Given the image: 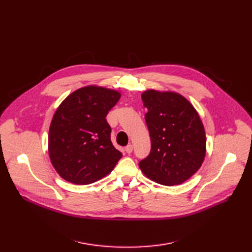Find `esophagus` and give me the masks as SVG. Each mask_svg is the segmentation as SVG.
Listing matches in <instances>:
<instances>
[{
    "mask_svg": "<svg viewBox=\"0 0 252 252\" xmlns=\"http://www.w3.org/2000/svg\"><path fill=\"white\" fill-rule=\"evenodd\" d=\"M125 150H126V152L127 153V154H129V153H131L133 152V145H127V146L125 148Z\"/></svg>",
    "mask_w": 252,
    "mask_h": 252,
    "instance_id": "34e87169",
    "label": "esophagus"
}]
</instances>
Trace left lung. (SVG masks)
Returning <instances> with one entry per match:
<instances>
[{"label":"left lung","instance_id":"left-lung-1","mask_svg":"<svg viewBox=\"0 0 252 252\" xmlns=\"http://www.w3.org/2000/svg\"><path fill=\"white\" fill-rule=\"evenodd\" d=\"M151 139V150L139 162L144 175L171 186L187 181L200 168L205 156V131L192 104L170 92L149 90L142 94Z\"/></svg>","mask_w":252,"mask_h":252}]
</instances>
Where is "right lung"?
Segmentation results:
<instances>
[{
  "label": "right lung",
  "instance_id": "1",
  "mask_svg": "<svg viewBox=\"0 0 252 252\" xmlns=\"http://www.w3.org/2000/svg\"><path fill=\"white\" fill-rule=\"evenodd\" d=\"M119 98L116 91L91 86L61 103L49 129L50 159L61 178L89 185L111 173L123 153L112 145L106 116Z\"/></svg>",
  "mask_w": 252,
  "mask_h": 252
}]
</instances>
